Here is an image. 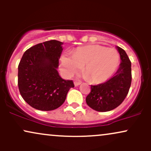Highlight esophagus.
<instances>
[{"instance_id":"34e87169","label":"esophagus","mask_w":151,"mask_h":151,"mask_svg":"<svg viewBox=\"0 0 151 151\" xmlns=\"http://www.w3.org/2000/svg\"><path fill=\"white\" fill-rule=\"evenodd\" d=\"M74 86H77L80 85V84H81V82H79V81H74Z\"/></svg>"}]
</instances>
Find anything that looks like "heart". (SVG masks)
<instances>
[{
  "label": "heart",
  "instance_id": "b5f03b06",
  "mask_svg": "<svg viewBox=\"0 0 151 151\" xmlns=\"http://www.w3.org/2000/svg\"><path fill=\"white\" fill-rule=\"evenodd\" d=\"M120 55L116 49L100 45H90L74 50L72 55L62 54L60 68L67 76H72L83 66L84 77L92 83H101L109 79L117 70Z\"/></svg>",
  "mask_w": 151,
  "mask_h": 151
}]
</instances>
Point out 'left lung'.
<instances>
[{
	"label": "left lung",
	"instance_id": "8db88e82",
	"mask_svg": "<svg viewBox=\"0 0 151 151\" xmlns=\"http://www.w3.org/2000/svg\"><path fill=\"white\" fill-rule=\"evenodd\" d=\"M121 60L113 77L98 85H91V91L86 98L90 108L97 111H109L124 101L131 84V62L122 48L116 47Z\"/></svg>",
	"mask_w": 151,
	"mask_h": 151
}]
</instances>
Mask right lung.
Instances as JSON below:
<instances>
[{"label": "right lung", "instance_id": "obj_1", "mask_svg": "<svg viewBox=\"0 0 151 151\" xmlns=\"http://www.w3.org/2000/svg\"><path fill=\"white\" fill-rule=\"evenodd\" d=\"M60 41H46L26 50L18 65V83L23 99L41 111L58 109L66 99L72 80L61 78L58 72L63 48Z\"/></svg>", "mask_w": 151, "mask_h": 151}]
</instances>
